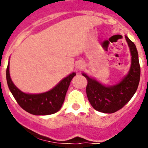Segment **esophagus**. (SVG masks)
Instances as JSON below:
<instances>
[{"label": "esophagus", "instance_id": "esophagus-1", "mask_svg": "<svg viewBox=\"0 0 148 148\" xmlns=\"http://www.w3.org/2000/svg\"><path fill=\"white\" fill-rule=\"evenodd\" d=\"M84 63L82 61H78L76 63V68H77V70L82 69L84 68Z\"/></svg>", "mask_w": 148, "mask_h": 148}]
</instances>
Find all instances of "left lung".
Listing matches in <instances>:
<instances>
[{"label": "left lung", "mask_w": 148, "mask_h": 148, "mask_svg": "<svg viewBox=\"0 0 148 148\" xmlns=\"http://www.w3.org/2000/svg\"><path fill=\"white\" fill-rule=\"evenodd\" d=\"M125 39L130 51L131 65L127 74L120 82L106 86L82 73L87 79L86 92L89 102L95 110L101 112L111 114L118 111L130 100L138 89L140 78L138 50L135 44L127 36Z\"/></svg>", "instance_id": "1"}]
</instances>
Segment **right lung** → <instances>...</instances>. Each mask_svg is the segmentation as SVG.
Instances as JSON below:
<instances>
[{"instance_id":"add662e5","label":"right lung","mask_w":148,"mask_h":148,"mask_svg":"<svg viewBox=\"0 0 148 148\" xmlns=\"http://www.w3.org/2000/svg\"><path fill=\"white\" fill-rule=\"evenodd\" d=\"M75 75V72L71 73L48 92L27 94L18 89L12 82L10 77L9 63L6 69L7 84L10 92L21 107L34 115H49L57 112L64 102L70 82Z\"/></svg>"}]
</instances>
